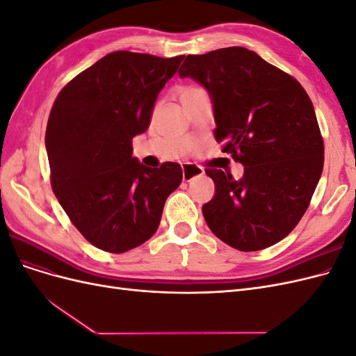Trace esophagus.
<instances>
[{
  "instance_id": "34e87169",
  "label": "esophagus",
  "mask_w": 356,
  "mask_h": 356,
  "mask_svg": "<svg viewBox=\"0 0 356 356\" xmlns=\"http://www.w3.org/2000/svg\"><path fill=\"white\" fill-rule=\"evenodd\" d=\"M202 175H203V169L200 166L193 165V163L182 165V179H184L186 182H190L191 179H195Z\"/></svg>"
}]
</instances>
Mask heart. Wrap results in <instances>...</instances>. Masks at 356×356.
Masks as SVG:
<instances>
[{
	"label": "heart",
	"instance_id": "b5f03b06",
	"mask_svg": "<svg viewBox=\"0 0 356 356\" xmlns=\"http://www.w3.org/2000/svg\"><path fill=\"white\" fill-rule=\"evenodd\" d=\"M186 90H193V88H188V89H184L182 92H186Z\"/></svg>",
	"mask_w": 356,
	"mask_h": 356
}]
</instances>
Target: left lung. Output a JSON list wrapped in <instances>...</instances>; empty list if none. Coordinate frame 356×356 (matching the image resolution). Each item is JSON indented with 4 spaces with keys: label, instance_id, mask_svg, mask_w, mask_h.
<instances>
[{
    "label": "left lung",
    "instance_id": "left-lung-1",
    "mask_svg": "<svg viewBox=\"0 0 356 356\" xmlns=\"http://www.w3.org/2000/svg\"><path fill=\"white\" fill-rule=\"evenodd\" d=\"M208 90L215 139L245 166L204 172L215 184L202 207L211 232L251 252L288 236L306 212L324 168V141L301 84L245 47L188 55L178 71Z\"/></svg>",
    "mask_w": 356,
    "mask_h": 356
}]
</instances>
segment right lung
I'll return each mask as SVG.
<instances>
[{"label": "right lung", "instance_id": "obj_1", "mask_svg": "<svg viewBox=\"0 0 356 356\" xmlns=\"http://www.w3.org/2000/svg\"><path fill=\"white\" fill-rule=\"evenodd\" d=\"M184 56L113 51L60 90L46 129L50 181L71 222L92 245L122 254L156 233L181 184L174 161L147 168L132 156L160 90Z\"/></svg>", "mask_w": 356, "mask_h": 356}]
</instances>
